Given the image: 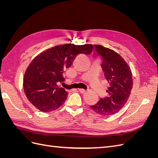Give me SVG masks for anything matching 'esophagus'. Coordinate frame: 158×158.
<instances>
[{
  "label": "esophagus",
  "mask_w": 158,
  "mask_h": 158,
  "mask_svg": "<svg viewBox=\"0 0 158 158\" xmlns=\"http://www.w3.org/2000/svg\"><path fill=\"white\" fill-rule=\"evenodd\" d=\"M79 92L81 93V94H84L85 92V90L84 89H79Z\"/></svg>",
  "instance_id": "1"
}]
</instances>
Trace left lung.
<instances>
[{
  "mask_svg": "<svg viewBox=\"0 0 158 158\" xmlns=\"http://www.w3.org/2000/svg\"><path fill=\"white\" fill-rule=\"evenodd\" d=\"M94 56L100 57L105 77L109 83L106 97L90 108L99 115L108 117L123 107L132 88V73L128 65L115 51L94 45Z\"/></svg>",
  "mask_w": 158,
  "mask_h": 158,
  "instance_id": "left-lung-1",
  "label": "left lung"
}]
</instances>
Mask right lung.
Returning a JSON list of instances; mask_svg holds the SVG:
<instances>
[{
  "label": "right lung",
  "mask_w": 158,
  "mask_h": 158,
  "mask_svg": "<svg viewBox=\"0 0 158 158\" xmlns=\"http://www.w3.org/2000/svg\"><path fill=\"white\" fill-rule=\"evenodd\" d=\"M92 44H66L47 49L34 58L23 78V89L28 100L42 112H50L64 103L68 92L58 84L65 80L63 74L80 54L90 55Z\"/></svg>",
  "instance_id": "1"
}]
</instances>
